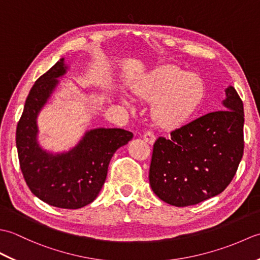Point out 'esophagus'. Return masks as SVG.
Listing matches in <instances>:
<instances>
[{"mask_svg": "<svg viewBox=\"0 0 260 260\" xmlns=\"http://www.w3.org/2000/svg\"><path fill=\"white\" fill-rule=\"evenodd\" d=\"M143 139H144V141L146 143H148V144H153V143L155 142L156 137H155V135H154V133H152V132L147 131V132H145L144 135H143Z\"/></svg>", "mask_w": 260, "mask_h": 260, "instance_id": "obj_1", "label": "esophagus"}]
</instances>
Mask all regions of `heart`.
I'll return each mask as SVG.
<instances>
[{
  "mask_svg": "<svg viewBox=\"0 0 260 260\" xmlns=\"http://www.w3.org/2000/svg\"><path fill=\"white\" fill-rule=\"evenodd\" d=\"M137 93L154 101L152 115L159 126L175 128L197 113L206 96V85L197 74L168 66L147 75L137 88Z\"/></svg>",
  "mask_w": 260,
  "mask_h": 260,
  "instance_id": "1",
  "label": "heart"
}]
</instances>
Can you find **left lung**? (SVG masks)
I'll return each instance as SVG.
<instances>
[{"label":"left lung","mask_w":260,"mask_h":260,"mask_svg":"<svg viewBox=\"0 0 260 260\" xmlns=\"http://www.w3.org/2000/svg\"><path fill=\"white\" fill-rule=\"evenodd\" d=\"M222 104L227 109L203 115L154 143L148 179L162 201L193 206L220 194L233 181L244 154V104L233 86Z\"/></svg>","instance_id":"left-lung-1"}]
</instances>
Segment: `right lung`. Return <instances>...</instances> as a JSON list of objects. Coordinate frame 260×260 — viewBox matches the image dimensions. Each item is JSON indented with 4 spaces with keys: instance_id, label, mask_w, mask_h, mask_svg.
<instances>
[{
    "instance_id": "right-lung-1",
    "label": "right lung",
    "mask_w": 260,
    "mask_h": 260,
    "mask_svg": "<svg viewBox=\"0 0 260 260\" xmlns=\"http://www.w3.org/2000/svg\"><path fill=\"white\" fill-rule=\"evenodd\" d=\"M64 59L49 69L33 85L16 127L20 168L31 192L50 206L79 209L91 203L101 192L114 153L133 139L121 128L88 131L70 151L52 154L42 150L37 135L38 114L67 71Z\"/></svg>"
}]
</instances>
